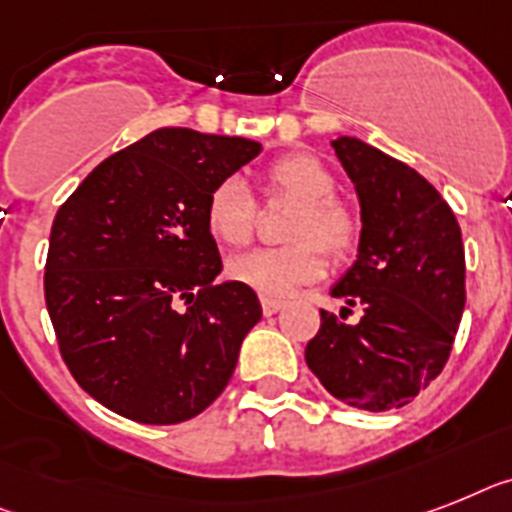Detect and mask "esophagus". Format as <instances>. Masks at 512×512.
Wrapping results in <instances>:
<instances>
[{
	"label": "esophagus",
	"instance_id": "1",
	"mask_svg": "<svg viewBox=\"0 0 512 512\" xmlns=\"http://www.w3.org/2000/svg\"><path fill=\"white\" fill-rule=\"evenodd\" d=\"M282 306H285V301H280V298H266V295L261 298V311H264L266 316L277 314Z\"/></svg>",
	"mask_w": 512,
	"mask_h": 512
}]
</instances>
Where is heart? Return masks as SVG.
<instances>
[{
	"label": "heart",
	"instance_id": "1",
	"mask_svg": "<svg viewBox=\"0 0 512 512\" xmlns=\"http://www.w3.org/2000/svg\"><path fill=\"white\" fill-rule=\"evenodd\" d=\"M266 196L298 201L301 209L290 227L293 246L256 248L232 259L227 272L235 282L266 298H282L298 285L316 282L327 272L325 251L332 259H348L361 240V219L348 204L335 198L337 180L314 154L280 156L264 170ZM256 198L238 177H225L209 190L204 225L219 246L240 248L256 232ZM319 245L323 247L318 248Z\"/></svg>",
	"mask_w": 512,
	"mask_h": 512
}]
</instances>
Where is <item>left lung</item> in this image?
<instances>
[{
	"label": "left lung",
	"instance_id": "1",
	"mask_svg": "<svg viewBox=\"0 0 512 512\" xmlns=\"http://www.w3.org/2000/svg\"><path fill=\"white\" fill-rule=\"evenodd\" d=\"M332 149L356 185L363 225L356 264L332 295L363 306V316L342 324L322 311L306 363L342 403L392 411L426 390L453 350L466 306L460 225L437 188L408 164L350 135Z\"/></svg>",
	"mask_w": 512,
	"mask_h": 512
}]
</instances>
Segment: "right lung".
I'll use <instances>...</instances> for the list:
<instances>
[{"mask_svg": "<svg viewBox=\"0 0 512 512\" xmlns=\"http://www.w3.org/2000/svg\"><path fill=\"white\" fill-rule=\"evenodd\" d=\"M261 143L159 128L96 167L59 206L44 295L75 382L138 424H180L230 382L261 303L222 272L209 190Z\"/></svg>", "mask_w": 512, "mask_h": 512, "instance_id": "1", "label": "right lung"}]
</instances>
